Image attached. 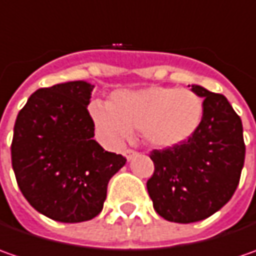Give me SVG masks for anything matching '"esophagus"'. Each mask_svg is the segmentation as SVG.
<instances>
[{
	"label": "esophagus",
	"instance_id": "1",
	"mask_svg": "<svg viewBox=\"0 0 256 256\" xmlns=\"http://www.w3.org/2000/svg\"><path fill=\"white\" fill-rule=\"evenodd\" d=\"M124 155H125V158L130 161V160H132L134 156L136 155V151H134V150H130V148H128V150H125V151H124Z\"/></svg>",
	"mask_w": 256,
	"mask_h": 256
}]
</instances>
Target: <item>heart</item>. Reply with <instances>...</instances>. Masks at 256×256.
<instances>
[{"instance_id": "b5f03b06", "label": "heart", "mask_w": 256, "mask_h": 256, "mask_svg": "<svg viewBox=\"0 0 256 256\" xmlns=\"http://www.w3.org/2000/svg\"><path fill=\"white\" fill-rule=\"evenodd\" d=\"M98 134L116 145L140 130L144 141L166 150L186 142L200 128L204 101L191 90L151 85L134 91H116L110 102L94 101L88 106Z\"/></svg>"}]
</instances>
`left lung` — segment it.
<instances>
[{
	"label": "left lung",
	"mask_w": 256,
	"mask_h": 256,
	"mask_svg": "<svg viewBox=\"0 0 256 256\" xmlns=\"http://www.w3.org/2000/svg\"><path fill=\"white\" fill-rule=\"evenodd\" d=\"M191 91L204 98L201 125L186 142L154 150L155 171L146 182L154 210L178 224L220 211L236 190L245 161L242 121L228 100L200 85Z\"/></svg>",
	"instance_id": "left-lung-1"
}]
</instances>
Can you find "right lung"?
<instances>
[{
	"instance_id": "1",
	"label": "right lung",
	"mask_w": 256,
	"mask_h": 256,
	"mask_svg": "<svg viewBox=\"0 0 256 256\" xmlns=\"http://www.w3.org/2000/svg\"><path fill=\"white\" fill-rule=\"evenodd\" d=\"M94 85L70 81L35 91L18 112L11 144L16 184L40 214L60 222H84L102 211L108 182L122 155L94 138L86 106Z\"/></svg>"
}]
</instances>
